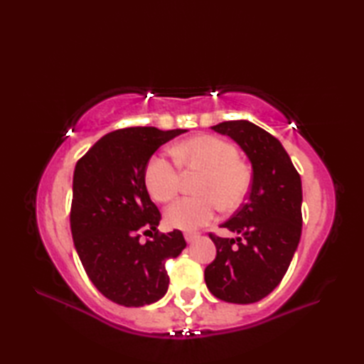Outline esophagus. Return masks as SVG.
Instances as JSON below:
<instances>
[{
    "label": "esophagus",
    "instance_id": "esophagus-1",
    "mask_svg": "<svg viewBox=\"0 0 364 364\" xmlns=\"http://www.w3.org/2000/svg\"><path fill=\"white\" fill-rule=\"evenodd\" d=\"M184 239H186V242H194L196 239H198L197 233H184Z\"/></svg>",
    "mask_w": 364,
    "mask_h": 364
}]
</instances>
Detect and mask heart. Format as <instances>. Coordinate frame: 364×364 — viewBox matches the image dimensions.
<instances>
[{"mask_svg": "<svg viewBox=\"0 0 364 364\" xmlns=\"http://www.w3.org/2000/svg\"><path fill=\"white\" fill-rule=\"evenodd\" d=\"M172 154L184 172H202L197 181L198 197L176 200L166 210L168 227L196 231L210 223L218 206L233 211L244 203L252 184L249 166L239 161L237 149L214 136L192 137L175 145ZM145 188L156 202H168L180 191L181 175L166 156H153L144 172Z\"/></svg>", "mask_w": 364, "mask_h": 364, "instance_id": "heart-1", "label": "heart"}]
</instances>
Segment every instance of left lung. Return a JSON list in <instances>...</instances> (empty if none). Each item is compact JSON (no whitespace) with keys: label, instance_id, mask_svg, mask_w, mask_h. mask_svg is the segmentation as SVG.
I'll return each instance as SVG.
<instances>
[{"label":"left lung","instance_id":"8db88e82","mask_svg":"<svg viewBox=\"0 0 364 364\" xmlns=\"http://www.w3.org/2000/svg\"><path fill=\"white\" fill-rule=\"evenodd\" d=\"M241 146L252 164L247 202L222 223L236 237L210 235L218 249L205 269L214 297L255 304L272 292L288 270L301 235V181L278 139L249 120L211 127Z\"/></svg>","mask_w":364,"mask_h":364}]
</instances>
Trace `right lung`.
I'll use <instances>...</instances> for the list:
<instances>
[{
    "label": "right lung",
    "instance_id": "right-lung-1",
    "mask_svg": "<svg viewBox=\"0 0 364 364\" xmlns=\"http://www.w3.org/2000/svg\"><path fill=\"white\" fill-rule=\"evenodd\" d=\"M188 129L134 127L103 136L76 162L70 227L90 282L123 306L158 301L168 289L166 261L186 247L183 233L158 235L161 213L145 188L153 153ZM144 232L152 239L140 241Z\"/></svg>",
    "mask_w": 364,
    "mask_h": 364
}]
</instances>
